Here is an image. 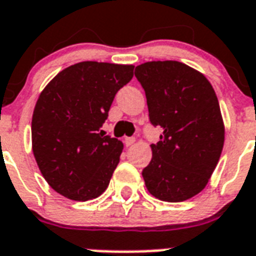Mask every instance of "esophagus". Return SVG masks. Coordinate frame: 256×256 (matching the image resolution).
<instances>
[{"label":"esophagus","mask_w":256,"mask_h":256,"mask_svg":"<svg viewBox=\"0 0 256 256\" xmlns=\"http://www.w3.org/2000/svg\"><path fill=\"white\" fill-rule=\"evenodd\" d=\"M134 142H136V140H134V138H124V144H126V146H132Z\"/></svg>","instance_id":"esophagus-1"}]
</instances>
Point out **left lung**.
Segmentation results:
<instances>
[{
  "label": "left lung",
  "mask_w": 256,
  "mask_h": 256,
  "mask_svg": "<svg viewBox=\"0 0 256 256\" xmlns=\"http://www.w3.org/2000/svg\"><path fill=\"white\" fill-rule=\"evenodd\" d=\"M146 90L150 122L163 130L142 170L156 199L176 203L204 190L220 159L224 122L212 85L179 61H148L134 69Z\"/></svg>",
  "instance_id": "obj_1"
}]
</instances>
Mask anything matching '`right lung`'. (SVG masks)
I'll return each mask as SVG.
<instances>
[{
  "label": "right lung",
  "instance_id": "1",
  "mask_svg": "<svg viewBox=\"0 0 256 256\" xmlns=\"http://www.w3.org/2000/svg\"><path fill=\"white\" fill-rule=\"evenodd\" d=\"M134 65L82 61L62 69L40 93L32 118V150L46 183L60 195L86 202L106 191L122 142L104 136L114 94Z\"/></svg>",
  "mask_w": 256,
  "mask_h": 256
}]
</instances>
